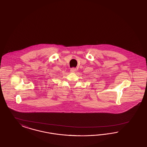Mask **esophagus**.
Here are the masks:
<instances>
[{
    "label": "esophagus",
    "mask_w": 147,
    "mask_h": 147,
    "mask_svg": "<svg viewBox=\"0 0 147 147\" xmlns=\"http://www.w3.org/2000/svg\"><path fill=\"white\" fill-rule=\"evenodd\" d=\"M76 71V69L74 68V67L71 68V69H70V71H71V72H75V71Z\"/></svg>",
    "instance_id": "esophagus-1"
}]
</instances>
